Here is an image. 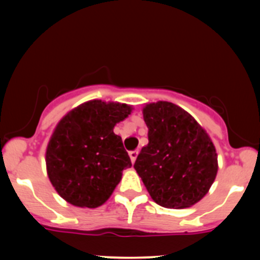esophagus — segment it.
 <instances>
[{"label": "esophagus", "instance_id": "1", "mask_svg": "<svg viewBox=\"0 0 260 260\" xmlns=\"http://www.w3.org/2000/svg\"><path fill=\"white\" fill-rule=\"evenodd\" d=\"M137 156H138V151H137V150L129 151V157H131V161H132V164H134V161H136Z\"/></svg>", "mask_w": 260, "mask_h": 260}]
</instances>
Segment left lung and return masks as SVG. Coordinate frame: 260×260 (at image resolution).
<instances>
[{
	"mask_svg": "<svg viewBox=\"0 0 260 260\" xmlns=\"http://www.w3.org/2000/svg\"><path fill=\"white\" fill-rule=\"evenodd\" d=\"M147 147L134 169L151 199L164 208H189L215 181L217 154L207 131L182 107L157 101L143 107Z\"/></svg>",
	"mask_w": 260,
	"mask_h": 260,
	"instance_id": "8db88e82",
	"label": "left lung"
}]
</instances>
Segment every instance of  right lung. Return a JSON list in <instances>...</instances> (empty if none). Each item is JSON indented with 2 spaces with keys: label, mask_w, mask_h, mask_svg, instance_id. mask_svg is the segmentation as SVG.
Segmentation results:
<instances>
[{
  "label": "right lung",
  "mask_w": 260,
  "mask_h": 260,
  "mask_svg": "<svg viewBox=\"0 0 260 260\" xmlns=\"http://www.w3.org/2000/svg\"><path fill=\"white\" fill-rule=\"evenodd\" d=\"M132 110L127 104L90 100L59 120L46 147L45 161L50 182L66 202L92 209L111 197L122 171L132 166L113 128Z\"/></svg>",
  "instance_id": "1"
}]
</instances>
